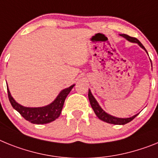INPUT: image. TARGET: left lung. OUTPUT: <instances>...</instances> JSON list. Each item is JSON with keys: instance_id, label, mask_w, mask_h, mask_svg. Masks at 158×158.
<instances>
[{"instance_id": "8db88e82", "label": "left lung", "mask_w": 158, "mask_h": 158, "mask_svg": "<svg viewBox=\"0 0 158 158\" xmlns=\"http://www.w3.org/2000/svg\"><path fill=\"white\" fill-rule=\"evenodd\" d=\"M121 36H123V37L126 38L128 41L130 42H132V43H136L139 45L141 48L144 49V50L147 52V51L145 50V47L142 44V43L138 40L137 38L135 37H131L130 35H126V34H120ZM88 98H89V101H90V106H91V107H92L93 110L95 113L96 116L100 119V120L103 121V122H106V123H110V124H114V125H125L127 124V123H130L134 118L138 116V114H137L134 115L132 117L130 118H117L114 117V116H112V115L109 114L106 112H105L101 108V106H99V104L98 103V102L96 101V99L94 98V96L92 95L91 92H90V90H89L88 91Z\"/></svg>"}]
</instances>
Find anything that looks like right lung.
Returning <instances> with one entry per match:
<instances>
[{
    "label": "right lung",
    "mask_w": 158,
    "mask_h": 158,
    "mask_svg": "<svg viewBox=\"0 0 158 158\" xmlns=\"http://www.w3.org/2000/svg\"><path fill=\"white\" fill-rule=\"evenodd\" d=\"M74 86L75 84L61 90L52 103L42 107H26L24 106H21L20 104L17 103L12 97L8 87L7 90H8V96L11 105L13 106V107L16 111H18L21 114L24 119L33 124H46L53 122L60 117L64 106V101Z\"/></svg>",
    "instance_id": "add662e5"
}]
</instances>
